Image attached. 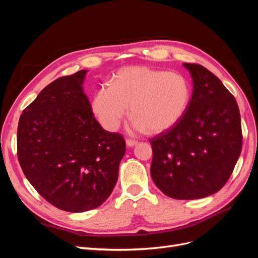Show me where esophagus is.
Segmentation results:
<instances>
[{
	"instance_id": "1",
	"label": "esophagus",
	"mask_w": 258,
	"mask_h": 258,
	"mask_svg": "<svg viewBox=\"0 0 258 258\" xmlns=\"http://www.w3.org/2000/svg\"><path fill=\"white\" fill-rule=\"evenodd\" d=\"M126 144H127V146H135V145L138 144V141H136V140L127 139V140H126Z\"/></svg>"
}]
</instances>
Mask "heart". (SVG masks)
<instances>
[{
	"label": "heart",
	"instance_id": "1",
	"mask_svg": "<svg viewBox=\"0 0 258 258\" xmlns=\"http://www.w3.org/2000/svg\"><path fill=\"white\" fill-rule=\"evenodd\" d=\"M190 98V84L183 74L131 67L113 76L111 87L96 91L91 107L106 130L118 128L130 106L134 129L160 134L182 119Z\"/></svg>",
	"mask_w": 258,
	"mask_h": 258
}]
</instances>
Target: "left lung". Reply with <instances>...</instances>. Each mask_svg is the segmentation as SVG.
I'll use <instances>...</instances> for the list:
<instances>
[{"label":"left lung","mask_w":258,"mask_h":258,"mask_svg":"<svg viewBox=\"0 0 258 258\" xmlns=\"http://www.w3.org/2000/svg\"><path fill=\"white\" fill-rule=\"evenodd\" d=\"M194 82L188 107L174 127L150 139L151 175L168 197L200 199L227 183L242 150L237 101L208 69L184 63Z\"/></svg>","instance_id":"1"}]
</instances>
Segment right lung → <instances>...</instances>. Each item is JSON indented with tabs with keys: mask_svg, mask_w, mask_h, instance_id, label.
Instances as JSON below:
<instances>
[{
	"mask_svg": "<svg viewBox=\"0 0 258 258\" xmlns=\"http://www.w3.org/2000/svg\"><path fill=\"white\" fill-rule=\"evenodd\" d=\"M86 73L46 86L23 110L17 130L18 160L28 181L50 205L74 213L110 197L126 153L123 137L95 118L82 87Z\"/></svg>",
	"mask_w": 258,
	"mask_h": 258,
	"instance_id": "add662e5",
	"label": "right lung"
}]
</instances>
